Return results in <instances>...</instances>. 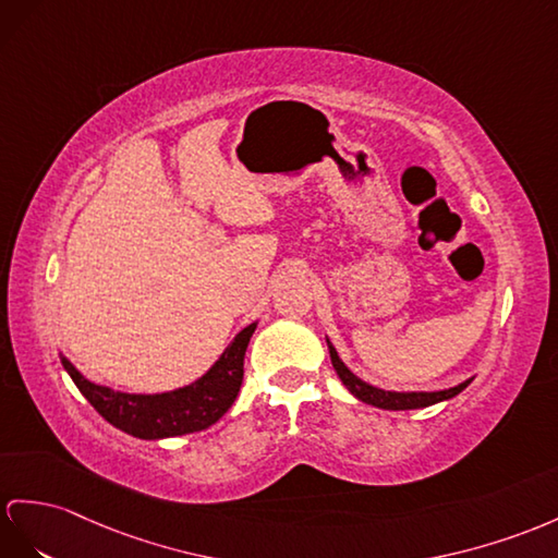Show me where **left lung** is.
<instances>
[{
  "label": "left lung",
  "instance_id": "1",
  "mask_svg": "<svg viewBox=\"0 0 558 558\" xmlns=\"http://www.w3.org/2000/svg\"><path fill=\"white\" fill-rule=\"evenodd\" d=\"M326 345H329V355H331V364L341 378L343 386L355 396L357 400L378 407V410H421V407H430V404H438L445 400H452L454 396H459L461 390H464L473 378H466L464 384H459L454 388H445V390H386V388H376L372 384L362 381L357 374H352L345 362L338 357V352L333 348V343L326 338Z\"/></svg>",
  "mask_w": 558,
  "mask_h": 558
}]
</instances>
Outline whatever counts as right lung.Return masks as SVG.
<instances>
[{"instance_id": "obj_1", "label": "right lung", "mask_w": 558, "mask_h": 558, "mask_svg": "<svg viewBox=\"0 0 558 558\" xmlns=\"http://www.w3.org/2000/svg\"><path fill=\"white\" fill-rule=\"evenodd\" d=\"M257 322L241 329L210 369L189 386L166 392H122L99 386L61 355L63 369L108 424L142 440L184 436L213 426L234 404L243 381V355Z\"/></svg>"}]
</instances>
